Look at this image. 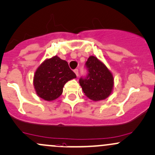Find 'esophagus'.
Segmentation results:
<instances>
[{
	"instance_id": "esophagus-1",
	"label": "esophagus",
	"mask_w": 155,
	"mask_h": 155,
	"mask_svg": "<svg viewBox=\"0 0 155 155\" xmlns=\"http://www.w3.org/2000/svg\"><path fill=\"white\" fill-rule=\"evenodd\" d=\"M74 71L75 74H76V76H78V75H79V70H78V69H75Z\"/></svg>"
}]
</instances>
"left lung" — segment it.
I'll return each instance as SVG.
<instances>
[{
  "label": "left lung",
  "instance_id": "1",
  "mask_svg": "<svg viewBox=\"0 0 155 155\" xmlns=\"http://www.w3.org/2000/svg\"><path fill=\"white\" fill-rule=\"evenodd\" d=\"M86 66L89 72L87 76L79 79L84 95L93 101L106 99L113 91V74L106 64L94 56L89 57Z\"/></svg>",
  "mask_w": 155,
  "mask_h": 155
}]
</instances>
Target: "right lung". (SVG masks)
Returning <instances> with one entry per match:
<instances>
[{
  "instance_id": "add662e5",
  "label": "right lung",
  "mask_w": 155,
  "mask_h": 155,
  "mask_svg": "<svg viewBox=\"0 0 155 155\" xmlns=\"http://www.w3.org/2000/svg\"><path fill=\"white\" fill-rule=\"evenodd\" d=\"M76 78L68 62L54 56L45 59L39 65L34 75L33 84L37 96L51 101L61 96L67 81Z\"/></svg>"
}]
</instances>
